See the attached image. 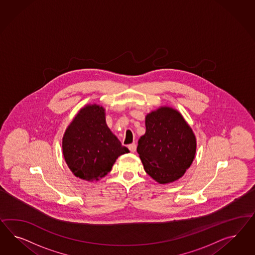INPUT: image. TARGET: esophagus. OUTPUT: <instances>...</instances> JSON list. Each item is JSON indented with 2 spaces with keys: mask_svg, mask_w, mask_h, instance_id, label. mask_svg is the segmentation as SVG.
Listing matches in <instances>:
<instances>
[{
  "mask_svg": "<svg viewBox=\"0 0 255 255\" xmlns=\"http://www.w3.org/2000/svg\"><path fill=\"white\" fill-rule=\"evenodd\" d=\"M128 147H129V149H130L131 152H135V150H136V145H135V143H131V144H130V145L128 146Z\"/></svg>",
  "mask_w": 255,
  "mask_h": 255,
  "instance_id": "34e87169",
  "label": "esophagus"
}]
</instances>
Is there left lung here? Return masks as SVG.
<instances>
[{"label":"left lung","mask_w":255,"mask_h":255,"mask_svg":"<svg viewBox=\"0 0 255 255\" xmlns=\"http://www.w3.org/2000/svg\"><path fill=\"white\" fill-rule=\"evenodd\" d=\"M146 132L138 140L137 153L144 169L160 184L185 174L196 152L192 128L178 110L161 107L146 116Z\"/></svg>","instance_id":"obj_1"}]
</instances>
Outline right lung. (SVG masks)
Returning a JSON list of instances; mask_svg holds the SVG:
<instances>
[{"label": "right lung", "mask_w": 255, "mask_h": 255, "mask_svg": "<svg viewBox=\"0 0 255 255\" xmlns=\"http://www.w3.org/2000/svg\"><path fill=\"white\" fill-rule=\"evenodd\" d=\"M128 152L108 128L105 108L96 104L81 108L62 137V153L68 167L87 181L107 176L118 157Z\"/></svg>", "instance_id": "right-lung-1"}]
</instances>
